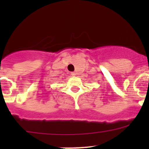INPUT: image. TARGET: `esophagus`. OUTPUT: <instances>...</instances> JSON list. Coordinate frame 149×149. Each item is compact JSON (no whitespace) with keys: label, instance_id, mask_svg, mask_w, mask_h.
Listing matches in <instances>:
<instances>
[{"label":"esophagus","instance_id":"1","mask_svg":"<svg viewBox=\"0 0 149 149\" xmlns=\"http://www.w3.org/2000/svg\"><path fill=\"white\" fill-rule=\"evenodd\" d=\"M70 74H71L72 76H76V73H75V72H72V73H70Z\"/></svg>","mask_w":149,"mask_h":149}]
</instances>
